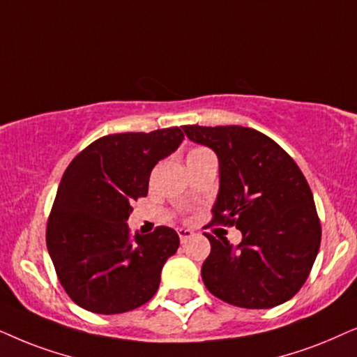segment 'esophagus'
Here are the masks:
<instances>
[{
    "instance_id": "34e87169",
    "label": "esophagus",
    "mask_w": 357,
    "mask_h": 357,
    "mask_svg": "<svg viewBox=\"0 0 357 357\" xmlns=\"http://www.w3.org/2000/svg\"><path fill=\"white\" fill-rule=\"evenodd\" d=\"M178 235H179V240H181V243H184V241H188L194 234L191 230H188V228H179Z\"/></svg>"
}]
</instances>
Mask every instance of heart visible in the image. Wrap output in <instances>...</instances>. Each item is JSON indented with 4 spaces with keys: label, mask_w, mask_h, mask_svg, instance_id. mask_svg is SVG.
Returning a JSON list of instances; mask_svg holds the SVG:
<instances>
[{
    "label": "heart",
    "mask_w": 357,
    "mask_h": 357,
    "mask_svg": "<svg viewBox=\"0 0 357 357\" xmlns=\"http://www.w3.org/2000/svg\"><path fill=\"white\" fill-rule=\"evenodd\" d=\"M212 151L204 149V146H196V149L189 150L188 153V161H192V160H199V158H204V156H211Z\"/></svg>",
    "instance_id": "1"
}]
</instances>
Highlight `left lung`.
Wrapping results in <instances>:
<instances>
[{
  "instance_id": "left-lung-1",
  "label": "left lung",
  "mask_w": 357,
  "mask_h": 357,
  "mask_svg": "<svg viewBox=\"0 0 357 357\" xmlns=\"http://www.w3.org/2000/svg\"><path fill=\"white\" fill-rule=\"evenodd\" d=\"M196 144L218 156L220 189L212 223L236 227L243 235L234 248L211 241L202 264L208 292L243 308H271L301 291L321 240L313 194L291 155L273 139L241 126H184Z\"/></svg>"
}]
</instances>
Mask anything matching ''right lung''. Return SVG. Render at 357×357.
I'll use <instances>...</instances> for the list:
<instances>
[{"label": "right lung", "instance_id": "add662e5", "mask_svg": "<svg viewBox=\"0 0 357 357\" xmlns=\"http://www.w3.org/2000/svg\"><path fill=\"white\" fill-rule=\"evenodd\" d=\"M184 139L179 127L126 132L93 142L61 178L47 222L56 278L76 305L114 315L155 296L160 274L179 246L173 228L132 236V204L149 192L150 173Z\"/></svg>", "mask_w": 357, "mask_h": 357}]
</instances>
